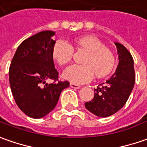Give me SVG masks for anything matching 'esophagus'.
<instances>
[{"instance_id":"34e87169","label":"esophagus","mask_w":147,"mask_h":147,"mask_svg":"<svg viewBox=\"0 0 147 147\" xmlns=\"http://www.w3.org/2000/svg\"><path fill=\"white\" fill-rule=\"evenodd\" d=\"M70 86L71 87V88H73L75 89H79V88H80V85H79V84H73V83H71L70 84Z\"/></svg>"}]
</instances>
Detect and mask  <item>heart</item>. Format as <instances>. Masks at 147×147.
Listing matches in <instances>:
<instances>
[{"label": "heart", "instance_id": "obj_1", "mask_svg": "<svg viewBox=\"0 0 147 147\" xmlns=\"http://www.w3.org/2000/svg\"><path fill=\"white\" fill-rule=\"evenodd\" d=\"M75 45L88 52L82 59L83 64L71 65L63 71L64 79L73 84H83L92 80L94 74L101 78L111 72L115 64L114 55L100 40L93 36H83L76 39ZM51 54L57 63L66 65L73 57L74 48L67 41L58 39L53 45Z\"/></svg>", "mask_w": 147, "mask_h": 147}]
</instances>
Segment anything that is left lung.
I'll return each instance as SVG.
<instances>
[{
	"instance_id": "1",
	"label": "left lung",
	"mask_w": 147,
	"mask_h": 147,
	"mask_svg": "<svg viewBox=\"0 0 147 147\" xmlns=\"http://www.w3.org/2000/svg\"><path fill=\"white\" fill-rule=\"evenodd\" d=\"M119 64L106 83L94 88L93 99L85 103V107L95 115L106 117L119 111L125 105L135 82L134 59L123 45L115 42Z\"/></svg>"
}]
</instances>
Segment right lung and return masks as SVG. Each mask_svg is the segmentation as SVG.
<instances>
[{"label": "right lung", "mask_w": 147, "mask_h": 147, "mask_svg": "<svg viewBox=\"0 0 147 147\" xmlns=\"http://www.w3.org/2000/svg\"><path fill=\"white\" fill-rule=\"evenodd\" d=\"M55 32L45 30L19 45L9 67V84L17 105L32 118H41L54 109L69 82L59 80L55 67L51 38ZM47 79L53 83L47 84Z\"/></svg>", "instance_id": "add662e5"}]
</instances>
